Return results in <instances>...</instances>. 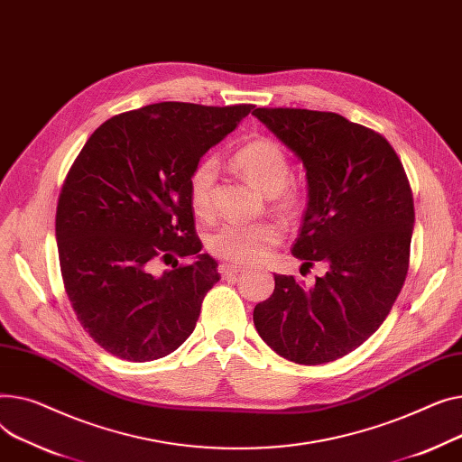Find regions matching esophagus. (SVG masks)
<instances>
[{"instance_id": "obj_1", "label": "esophagus", "mask_w": 462, "mask_h": 462, "mask_svg": "<svg viewBox=\"0 0 462 462\" xmlns=\"http://www.w3.org/2000/svg\"><path fill=\"white\" fill-rule=\"evenodd\" d=\"M220 274L224 276V278H233V276H236L238 273H242L244 270V266H240V264H220Z\"/></svg>"}]
</instances>
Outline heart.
Here are the masks:
<instances>
[{"label": "heart", "instance_id": "obj_1", "mask_svg": "<svg viewBox=\"0 0 462 462\" xmlns=\"http://www.w3.org/2000/svg\"><path fill=\"white\" fill-rule=\"evenodd\" d=\"M233 164L259 192L270 198L273 207L283 216H296L302 208V198L287 182L291 179V162L283 147L268 138H259L242 145ZM218 162L212 156L201 158L188 177V199L201 218H210L212 192ZM283 226L273 220L264 222H227L212 231L207 248L216 257L231 264H248L264 259L270 250L282 242Z\"/></svg>", "mask_w": 462, "mask_h": 462}]
</instances>
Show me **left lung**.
Returning <instances> with one entry per match:
<instances>
[{
	"label": "left lung",
	"instance_id": "1",
	"mask_svg": "<svg viewBox=\"0 0 462 462\" xmlns=\"http://www.w3.org/2000/svg\"><path fill=\"white\" fill-rule=\"evenodd\" d=\"M254 116L306 168L308 208L291 252L302 266L328 268L310 289L274 274L254 324L280 356L328 364L378 330L402 289L414 229L411 182L384 135L339 114L257 107Z\"/></svg>",
	"mask_w": 462,
	"mask_h": 462
}]
</instances>
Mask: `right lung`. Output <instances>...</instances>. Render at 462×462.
<instances>
[{
  "label": "right lung",
  "instance_id": "add662e5",
  "mask_svg": "<svg viewBox=\"0 0 462 462\" xmlns=\"http://www.w3.org/2000/svg\"><path fill=\"white\" fill-rule=\"evenodd\" d=\"M252 107L149 104L102 123L74 160L56 212L61 276L79 324L110 355L158 360L194 332L220 274L199 254L188 177ZM171 254L195 261L152 275Z\"/></svg>",
  "mask_w": 462,
  "mask_h": 462
}]
</instances>
